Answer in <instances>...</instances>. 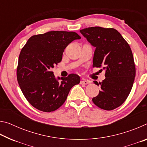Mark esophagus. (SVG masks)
Instances as JSON below:
<instances>
[{"label":"esophagus","mask_w":147,"mask_h":147,"mask_svg":"<svg viewBox=\"0 0 147 147\" xmlns=\"http://www.w3.org/2000/svg\"><path fill=\"white\" fill-rule=\"evenodd\" d=\"M80 84H84V85H87V84H89V82L88 80H81Z\"/></svg>","instance_id":"34e87169"}]
</instances>
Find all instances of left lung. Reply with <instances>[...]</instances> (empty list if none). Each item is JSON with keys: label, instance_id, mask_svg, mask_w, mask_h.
Instances as JSON below:
<instances>
[{"label": "left lung", "instance_id": "obj_1", "mask_svg": "<svg viewBox=\"0 0 147 147\" xmlns=\"http://www.w3.org/2000/svg\"><path fill=\"white\" fill-rule=\"evenodd\" d=\"M95 47L93 67H102L106 78L99 84L101 90L92 98L93 103L105 110H112L123 104L130 94L136 76L132 52L121 34L114 28L89 27L80 30Z\"/></svg>", "mask_w": 147, "mask_h": 147}]
</instances>
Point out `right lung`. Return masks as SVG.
Wrapping results in <instances>:
<instances>
[{
    "label": "right lung",
    "instance_id": "add662e5",
    "mask_svg": "<svg viewBox=\"0 0 147 147\" xmlns=\"http://www.w3.org/2000/svg\"><path fill=\"white\" fill-rule=\"evenodd\" d=\"M80 38L76 32L51 31L32 36L22 49L17 78L24 96L34 108L45 112L55 111L66 100L71 89L80 83L77 74L56 78L51 70L61 61L67 46Z\"/></svg>",
    "mask_w": 147,
    "mask_h": 147
}]
</instances>
